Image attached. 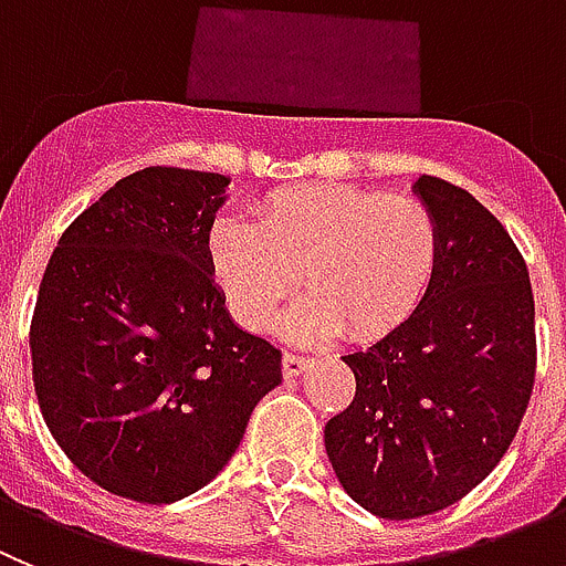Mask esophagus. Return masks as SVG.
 Listing matches in <instances>:
<instances>
[{"mask_svg": "<svg viewBox=\"0 0 566 566\" xmlns=\"http://www.w3.org/2000/svg\"><path fill=\"white\" fill-rule=\"evenodd\" d=\"M310 360L304 358V355H295V353H284L282 355V371L284 378H295V375H302L304 369H307Z\"/></svg>", "mask_w": 566, "mask_h": 566, "instance_id": "esophagus-1", "label": "esophagus"}]
</instances>
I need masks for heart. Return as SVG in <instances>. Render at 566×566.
Returning a JSON list of instances; mask_svg holds the SVG:
<instances>
[{
    "mask_svg": "<svg viewBox=\"0 0 566 566\" xmlns=\"http://www.w3.org/2000/svg\"><path fill=\"white\" fill-rule=\"evenodd\" d=\"M440 253L426 202L355 186L293 188L259 208V226L222 217L208 237L213 279L245 327H264L302 276L310 293L282 315L295 340L391 333L431 290Z\"/></svg>",
    "mask_w": 566,
    "mask_h": 566,
    "instance_id": "b5f03b06",
    "label": "heart"
}]
</instances>
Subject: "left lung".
<instances>
[{"label":"left lung","mask_w":566,"mask_h":566,"mask_svg":"<svg viewBox=\"0 0 566 566\" xmlns=\"http://www.w3.org/2000/svg\"><path fill=\"white\" fill-rule=\"evenodd\" d=\"M415 195L440 226L437 276L400 327L344 355L355 397L324 426L338 482L380 518L429 516L480 485L536 380V307L511 233L440 177Z\"/></svg>","instance_id":"left-lung-1"}]
</instances>
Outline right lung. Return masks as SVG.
Here are the masks:
<instances>
[{"label":"right lung","mask_w":566,"mask_h":566,"mask_svg":"<svg viewBox=\"0 0 566 566\" xmlns=\"http://www.w3.org/2000/svg\"><path fill=\"white\" fill-rule=\"evenodd\" d=\"M226 175L149 166L61 233L30 321L50 434L84 476L146 505L228 465L282 353L231 321L208 233Z\"/></svg>","instance_id":"right-lung-1"}]
</instances>
